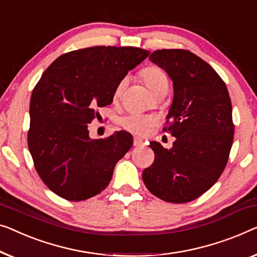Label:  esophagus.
<instances>
[{"label":"esophagus","mask_w":257,"mask_h":257,"mask_svg":"<svg viewBox=\"0 0 257 257\" xmlns=\"http://www.w3.org/2000/svg\"><path fill=\"white\" fill-rule=\"evenodd\" d=\"M133 145H135L136 147H141V146H144V140L143 139H140V138H138V137H136L135 139H133Z\"/></svg>","instance_id":"1"}]
</instances>
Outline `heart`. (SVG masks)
I'll return each instance as SVG.
<instances>
[{
	"mask_svg": "<svg viewBox=\"0 0 257 257\" xmlns=\"http://www.w3.org/2000/svg\"><path fill=\"white\" fill-rule=\"evenodd\" d=\"M141 76H143L144 81L146 82L147 87L155 95L169 89L168 76H167L165 70L159 68V67H147V68L141 70ZM126 83H127V79H122L119 81V83L116 87V90H114V96L120 95V92L125 88ZM154 122V117L144 116V114L139 113H130L120 119V124L122 127L133 133H138V135H144L145 132H147L148 127L151 125H153Z\"/></svg>",
	"mask_w": 257,
	"mask_h": 257,
	"instance_id": "heart-1",
	"label": "heart"
}]
</instances>
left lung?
I'll return each mask as SVG.
<instances>
[{
    "instance_id": "1",
    "label": "left lung",
    "mask_w": 257,
    "mask_h": 257,
    "mask_svg": "<svg viewBox=\"0 0 257 257\" xmlns=\"http://www.w3.org/2000/svg\"><path fill=\"white\" fill-rule=\"evenodd\" d=\"M150 60L165 69L174 99L163 131L176 138L170 150L156 141L146 188L168 203H188L213 185L227 165L234 138L227 87L212 67L187 50H158Z\"/></svg>"
}]
</instances>
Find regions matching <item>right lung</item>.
Wrapping results in <instances>:
<instances>
[{
	"instance_id": "1",
	"label": "right lung",
	"mask_w": 257,
	"mask_h": 257,
	"mask_svg": "<svg viewBox=\"0 0 257 257\" xmlns=\"http://www.w3.org/2000/svg\"><path fill=\"white\" fill-rule=\"evenodd\" d=\"M150 53L131 46L88 47L60 55L44 72L30 101L28 145L37 173L58 196L80 202L110 183L133 138L119 131L91 139L88 124L98 118V107L112 103L119 81Z\"/></svg>"
}]
</instances>
